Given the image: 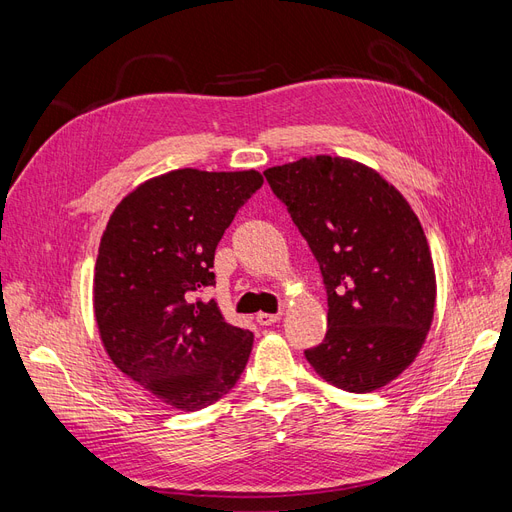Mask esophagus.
Instances as JSON below:
<instances>
[{
	"mask_svg": "<svg viewBox=\"0 0 512 512\" xmlns=\"http://www.w3.org/2000/svg\"><path fill=\"white\" fill-rule=\"evenodd\" d=\"M277 320H280V314H265V312L256 314V322L260 324V327H269V324H273Z\"/></svg>",
	"mask_w": 512,
	"mask_h": 512,
	"instance_id": "obj_1",
	"label": "esophagus"
}]
</instances>
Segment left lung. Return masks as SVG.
<instances>
[{
    "mask_svg": "<svg viewBox=\"0 0 512 512\" xmlns=\"http://www.w3.org/2000/svg\"><path fill=\"white\" fill-rule=\"evenodd\" d=\"M265 177L327 288L329 331L305 359L348 393L389 384L421 352L436 307V271L416 213L374 168L348 158H301Z\"/></svg>",
    "mask_w": 512,
    "mask_h": 512,
    "instance_id": "1",
    "label": "left lung"
}]
</instances>
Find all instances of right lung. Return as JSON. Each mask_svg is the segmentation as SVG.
<instances>
[{
	"mask_svg": "<svg viewBox=\"0 0 512 512\" xmlns=\"http://www.w3.org/2000/svg\"><path fill=\"white\" fill-rule=\"evenodd\" d=\"M258 170L179 168L138 185L100 241L94 312L111 361L162 404L194 412L241 378L254 335L198 292L215 286V247L260 185Z\"/></svg>",
	"mask_w": 512,
	"mask_h": 512,
	"instance_id": "add662e5",
	"label": "right lung"
}]
</instances>
